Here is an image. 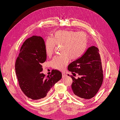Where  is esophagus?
<instances>
[{
	"instance_id": "1",
	"label": "esophagus",
	"mask_w": 120,
	"mask_h": 120,
	"mask_svg": "<svg viewBox=\"0 0 120 120\" xmlns=\"http://www.w3.org/2000/svg\"><path fill=\"white\" fill-rule=\"evenodd\" d=\"M66 76V74L64 72H62V77H65Z\"/></svg>"
}]
</instances>
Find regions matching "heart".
I'll return each mask as SVG.
<instances>
[{"instance_id":"obj_1","label":"heart","mask_w":120,"mask_h":120,"mask_svg":"<svg viewBox=\"0 0 120 120\" xmlns=\"http://www.w3.org/2000/svg\"><path fill=\"white\" fill-rule=\"evenodd\" d=\"M87 45L86 34L80 31L60 30L55 32L52 38L46 39L45 49L47 55L50 57L53 54L57 46H61V55L55 56L51 61L52 67L63 70L68 64L69 60H75L82 55Z\"/></svg>"}]
</instances>
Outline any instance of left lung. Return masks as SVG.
Here are the masks:
<instances>
[{"mask_svg": "<svg viewBox=\"0 0 120 120\" xmlns=\"http://www.w3.org/2000/svg\"><path fill=\"white\" fill-rule=\"evenodd\" d=\"M68 70L74 76L76 73L81 76L76 79L71 75L72 79L71 88L75 96L90 99L95 96L104 78L101 59L97 47H90L81 57L69 64Z\"/></svg>", "mask_w": 120, "mask_h": 120, "instance_id": "1", "label": "left lung"}]
</instances>
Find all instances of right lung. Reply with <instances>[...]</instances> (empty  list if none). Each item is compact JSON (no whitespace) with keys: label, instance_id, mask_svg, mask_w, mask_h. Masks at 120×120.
<instances>
[{"label":"right lung","instance_id":"add662e5","mask_svg":"<svg viewBox=\"0 0 120 120\" xmlns=\"http://www.w3.org/2000/svg\"><path fill=\"white\" fill-rule=\"evenodd\" d=\"M46 58L42 37L34 35L23 43L15 62V72L21 90L31 99L45 98L50 89L62 78V73L57 70H52L48 78L42 73L41 65Z\"/></svg>","mask_w":120,"mask_h":120}]
</instances>
